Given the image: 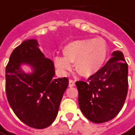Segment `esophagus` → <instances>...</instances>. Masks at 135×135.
Returning <instances> with one entry per match:
<instances>
[{"instance_id":"1","label":"esophagus","mask_w":135,"mask_h":135,"mask_svg":"<svg viewBox=\"0 0 135 135\" xmlns=\"http://www.w3.org/2000/svg\"><path fill=\"white\" fill-rule=\"evenodd\" d=\"M75 80H69V87H72L75 86Z\"/></svg>"}]
</instances>
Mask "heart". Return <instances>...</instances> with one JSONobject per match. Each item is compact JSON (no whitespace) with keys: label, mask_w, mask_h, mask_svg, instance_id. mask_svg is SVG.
Masks as SVG:
<instances>
[{"label":"heart","mask_w":135,"mask_h":135,"mask_svg":"<svg viewBox=\"0 0 135 135\" xmlns=\"http://www.w3.org/2000/svg\"><path fill=\"white\" fill-rule=\"evenodd\" d=\"M108 46L101 38H86L69 43L64 49V57H56L55 64L63 72L71 69L75 63L77 71L89 77L100 69L108 55Z\"/></svg>","instance_id":"1"}]
</instances>
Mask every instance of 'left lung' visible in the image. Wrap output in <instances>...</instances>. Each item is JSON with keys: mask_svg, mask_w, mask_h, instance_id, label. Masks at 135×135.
<instances>
[{"mask_svg": "<svg viewBox=\"0 0 135 135\" xmlns=\"http://www.w3.org/2000/svg\"><path fill=\"white\" fill-rule=\"evenodd\" d=\"M98 72L85 81H77L78 104L90 121L101 123L115 118L124 105L128 92V64L120 51Z\"/></svg>", "mask_w": 135, "mask_h": 135, "instance_id": "obj_1", "label": "left lung"}]
</instances>
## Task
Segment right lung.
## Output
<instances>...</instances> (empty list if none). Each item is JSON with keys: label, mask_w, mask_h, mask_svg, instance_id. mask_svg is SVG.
I'll list each match as a JSON object with an SVG mask.
<instances>
[{"label": "right lung", "mask_w": 135, "mask_h": 135, "mask_svg": "<svg viewBox=\"0 0 135 135\" xmlns=\"http://www.w3.org/2000/svg\"><path fill=\"white\" fill-rule=\"evenodd\" d=\"M38 46L36 40L31 39L12 52L6 67V93L17 118L26 125L41 129L55 120L69 80L54 78V64L45 57ZM22 63L30 65L33 73L22 71Z\"/></svg>", "instance_id": "add662e5"}]
</instances>
